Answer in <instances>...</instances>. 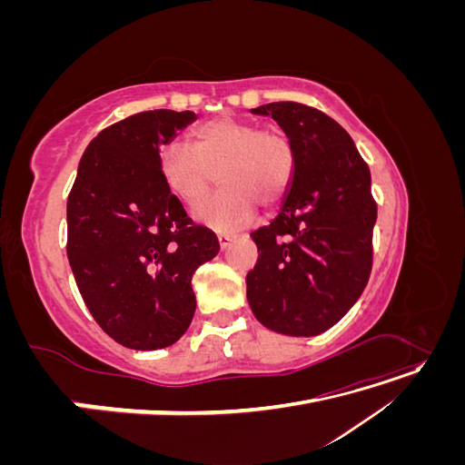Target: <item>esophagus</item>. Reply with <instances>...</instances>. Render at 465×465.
I'll use <instances>...</instances> for the list:
<instances>
[{
	"label": "esophagus",
	"instance_id": "1",
	"mask_svg": "<svg viewBox=\"0 0 465 465\" xmlns=\"http://www.w3.org/2000/svg\"><path fill=\"white\" fill-rule=\"evenodd\" d=\"M217 238H219V246L224 250V248H227L229 244H231V241H232V234H229V232H219L217 234Z\"/></svg>",
	"mask_w": 465,
	"mask_h": 465
}]
</instances>
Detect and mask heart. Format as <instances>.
Segmentation results:
<instances>
[{"label": "heart", "instance_id": "1", "mask_svg": "<svg viewBox=\"0 0 465 465\" xmlns=\"http://www.w3.org/2000/svg\"><path fill=\"white\" fill-rule=\"evenodd\" d=\"M163 178L176 198L198 203L219 178L221 192L193 209V219L215 231H232L254 215V205L272 209L287 193L294 174V151L277 130L250 120L219 116L190 134V145L166 143L159 154Z\"/></svg>", "mask_w": 465, "mask_h": 465}]
</instances>
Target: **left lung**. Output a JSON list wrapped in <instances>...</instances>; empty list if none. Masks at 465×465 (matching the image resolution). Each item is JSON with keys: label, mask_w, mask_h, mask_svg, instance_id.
<instances>
[{"label": "left lung", "mask_w": 465, "mask_h": 465, "mask_svg": "<svg viewBox=\"0 0 465 465\" xmlns=\"http://www.w3.org/2000/svg\"><path fill=\"white\" fill-rule=\"evenodd\" d=\"M252 112L287 134L294 174L279 215L250 234L260 258L246 275L248 302L265 328L318 335L369 283L376 223L369 164L341 125L312 106L270 103Z\"/></svg>", "instance_id": "1"}]
</instances>
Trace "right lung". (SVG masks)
I'll use <instances>...</instances> for the list:
<instances>
[{"instance_id": "obj_1", "label": "right lung", "mask_w": 465, "mask_h": 465, "mask_svg": "<svg viewBox=\"0 0 465 465\" xmlns=\"http://www.w3.org/2000/svg\"><path fill=\"white\" fill-rule=\"evenodd\" d=\"M193 112L147 110L108 125L83 153L67 198V260L89 312L137 351L176 343L195 312L192 275L219 254L168 190L161 145Z\"/></svg>"}]
</instances>
